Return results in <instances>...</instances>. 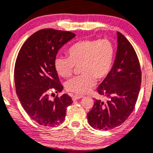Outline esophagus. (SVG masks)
<instances>
[{
	"label": "esophagus",
	"instance_id": "34e87169",
	"mask_svg": "<svg viewBox=\"0 0 153 153\" xmlns=\"http://www.w3.org/2000/svg\"><path fill=\"white\" fill-rule=\"evenodd\" d=\"M71 97H72V100H78V99L82 98V97H83V96H82V95H78V94H74V95H72Z\"/></svg>",
	"mask_w": 153,
	"mask_h": 153
}]
</instances>
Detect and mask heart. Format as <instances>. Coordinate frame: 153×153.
I'll return each mask as SVG.
<instances>
[{
    "label": "heart",
    "mask_w": 153,
    "mask_h": 153,
    "mask_svg": "<svg viewBox=\"0 0 153 153\" xmlns=\"http://www.w3.org/2000/svg\"><path fill=\"white\" fill-rule=\"evenodd\" d=\"M114 53V45L108 39H85L68 48V57H56L54 66L63 78L71 76L75 66H79L82 74L68 80L65 88L73 93L85 94L95 84V79L102 80L109 74Z\"/></svg>",
    "instance_id": "heart-1"
}]
</instances>
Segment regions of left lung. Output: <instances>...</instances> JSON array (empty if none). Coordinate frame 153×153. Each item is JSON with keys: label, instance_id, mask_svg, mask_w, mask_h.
<instances>
[{"label": "left lung", "instance_id": "8db88e82", "mask_svg": "<svg viewBox=\"0 0 153 153\" xmlns=\"http://www.w3.org/2000/svg\"><path fill=\"white\" fill-rule=\"evenodd\" d=\"M117 34L114 63L97 89L107 100L96 99L88 113V122L96 130H111L122 124L133 112L140 91L142 74L137 53L123 34Z\"/></svg>", "mask_w": 153, "mask_h": 153}]
</instances>
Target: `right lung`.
<instances>
[{"label": "right lung", "instance_id": "1", "mask_svg": "<svg viewBox=\"0 0 153 153\" xmlns=\"http://www.w3.org/2000/svg\"><path fill=\"white\" fill-rule=\"evenodd\" d=\"M75 36L68 31L40 30L26 40L16 58V95L30 118L41 126H55L62 123L67 107L73 102L66 94L50 100L49 91H62L54 61L59 50Z\"/></svg>", "mask_w": 153, "mask_h": 153}]
</instances>
